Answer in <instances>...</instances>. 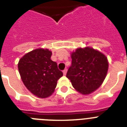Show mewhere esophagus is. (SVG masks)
<instances>
[{
  "label": "esophagus",
  "mask_w": 127,
  "mask_h": 127,
  "mask_svg": "<svg viewBox=\"0 0 127 127\" xmlns=\"http://www.w3.org/2000/svg\"><path fill=\"white\" fill-rule=\"evenodd\" d=\"M67 69H65L64 70H63V73H64V74L65 75L66 74H67Z\"/></svg>",
  "instance_id": "esophagus-1"
}]
</instances>
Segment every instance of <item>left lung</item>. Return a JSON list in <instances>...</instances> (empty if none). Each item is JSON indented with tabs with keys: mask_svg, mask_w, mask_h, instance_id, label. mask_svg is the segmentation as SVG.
Masks as SVG:
<instances>
[{
	"mask_svg": "<svg viewBox=\"0 0 127 127\" xmlns=\"http://www.w3.org/2000/svg\"><path fill=\"white\" fill-rule=\"evenodd\" d=\"M72 64L66 77L81 94H90L104 81L108 70L107 58L93 48H78L71 55Z\"/></svg>",
	"mask_w": 127,
	"mask_h": 127,
	"instance_id": "left-lung-1",
	"label": "left lung"
}]
</instances>
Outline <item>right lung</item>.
<instances>
[{"mask_svg":"<svg viewBox=\"0 0 127 127\" xmlns=\"http://www.w3.org/2000/svg\"><path fill=\"white\" fill-rule=\"evenodd\" d=\"M51 54L48 49H37L25 55L18 65L25 86L38 97L50 96L63 76L57 62L51 60Z\"/></svg>","mask_w":127,"mask_h":127,"instance_id":"1","label":"right lung"}]
</instances>
